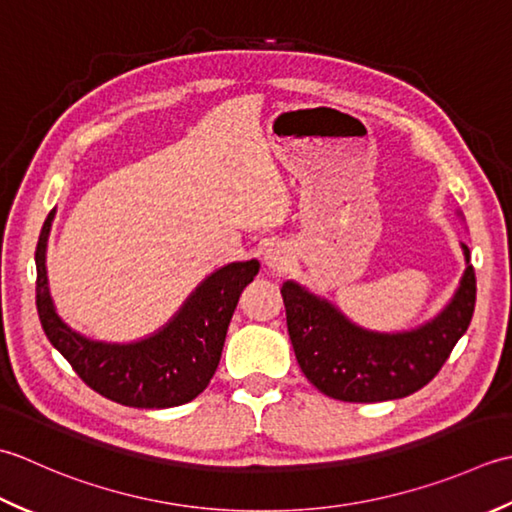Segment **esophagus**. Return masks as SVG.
<instances>
[{"label":"esophagus","mask_w":512,"mask_h":512,"mask_svg":"<svg viewBox=\"0 0 512 512\" xmlns=\"http://www.w3.org/2000/svg\"><path fill=\"white\" fill-rule=\"evenodd\" d=\"M265 265L274 271H283L289 265V254L285 247L280 245H269L265 249Z\"/></svg>","instance_id":"obj_1"}]
</instances>
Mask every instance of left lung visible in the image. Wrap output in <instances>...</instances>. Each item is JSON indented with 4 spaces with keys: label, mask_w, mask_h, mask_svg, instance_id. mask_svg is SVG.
I'll use <instances>...</instances> for the list:
<instances>
[{
    "label": "left lung",
    "mask_w": 512,
    "mask_h": 512,
    "mask_svg": "<svg viewBox=\"0 0 512 512\" xmlns=\"http://www.w3.org/2000/svg\"><path fill=\"white\" fill-rule=\"evenodd\" d=\"M462 247L468 263L471 252ZM280 294L289 338L307 380L333 400L384 402L420 391L440 373L471 325L477 280L468 265L442 314L404 333L364 331L296 283H285Z\"/></svg>",
    "instance_id": "8db88e82"
}]
</instances>
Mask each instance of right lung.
Listing matches in <instances>:
<instances>
[{"mask_svg": "<svg viewBox=\"0 0 512 512\" xmlns=\"http://www.w3.org/2000/svg\"><path fill=\"white\" fill-rule=\"evenodd\" d=\"M52 216L55 210L41 227L35 249L37 314L52 347L92 391L123 406L168 409L203 393L221 360L238 298L258 274V260L214 271L187 298L170 325L152 338L134 344L95 342L64 325L52 307L46 280V241Z\"/></svg>", "mask_w": 512, "mask_h": 512, "instance_id": "obj_1", "label": "right lung"}]
</instances>
